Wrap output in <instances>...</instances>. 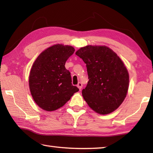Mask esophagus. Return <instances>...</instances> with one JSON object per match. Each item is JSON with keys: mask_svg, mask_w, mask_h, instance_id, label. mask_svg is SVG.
<instances>
[{"mask_svg": "<svg viewBox=\"0 0 153 153\" xmlns=\"http://www.w3.org/2000/svg\"><path fill=\"white\" fill-rule=\"evenodd\" d=\"M77 87H78V88H79V90H81V89H82V87H83V85H82V83H81V82H79L78 83V84H77Z\"/></svg>", "mask_w": 153, "mask_h": 153, "instance_id": "1", "label": "esophagus"}]
</instances>
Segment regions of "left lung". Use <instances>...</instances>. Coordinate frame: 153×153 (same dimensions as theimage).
Segmentation results:
<instances>
[{
  "label": "left lung",
  "instance_id": "8db88e82",
  "mask_svg": "<svg viewBox=\"0 0 153 153\" xmlns=\"http://www.w3.org/2000/svg\"><path fill=\"white\" fill-rule=\"evenodd\" d=\"M76 54L86 64L89 82L82 90L84 100L100 114L116 110L124 100L129 87V74L122 60L106 46L87 45Z\"/></svg>",
  "mask_w": 153,
  "mask_h": 153
}]
</instances>
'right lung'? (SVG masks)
<instances>
[{"label": "right lung", "mask_w": 153, "mask_h": 153, "mask_svg": "<svg viewBox=\"0 0 153 153\" xmlns=\"http://www.w3.org/2000/svg\"><path fill=\"white\" fill-rule=\"evenodd\" d=\"M70 45L56 44L39 55L29 76V85L34 101L46 111H54L66 104L79 89L71 83L70 72L65 68L74 53Z\"/></svg>", "instance_id": "add662e5"}]
</instances>
